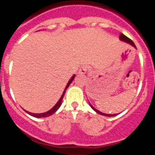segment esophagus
Returning a JSON list of instances; mask_svg holds the SVG:
<instances>
[{
	"label": "esophagus",
	"mask_w": 155,
	"mask_h": 155,
	"mask_svg": "<svg viewBox=\"0 0 155 155\" xmlns=\"http://www.w3.org/2000/svg\"><path fill=\"white\" fill-rule=\"evenodd\" d=\"M87 72V67L86 66H82V67H80V69H79V75H85Z\"/></svg>",
	"instance_id": "1"
}]
</instances>
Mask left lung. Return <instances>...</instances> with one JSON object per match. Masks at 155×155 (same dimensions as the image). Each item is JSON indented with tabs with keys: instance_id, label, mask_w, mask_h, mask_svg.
<instances>
[{
	"instance_id": "1",
	"label": "left lung",
	"mask_w": 155,
	"mask_h": 155,
	"mask_svg": "<svg viewBox=\"0 0 155 155\" xmlns=\"http://www.w3.org/2000/svg\"><path fill=\"white\" fill-rule=\"evenodd\" d=\"M119 40H121V41L125 42V43H128V44H130V45H131V46H132L133 47H134V48H135V49H137L136 47H135V45H134V43L132 42V40H130V39L128 38V37H127L126 36L124 35L123 34H120V36H119ZM89 105H90L91 108H92V109H93V110L95 111V112H97V113H99V115H105V116H108V117H112V116H115V115H117V114H113V115H112V114H105V113H102V112H100V111L97 110L96 108H94V107L92 106V105H91L90 102H89Z\"/></svg>"
}]
</instances>
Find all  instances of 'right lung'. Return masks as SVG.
Instances as JSON below:
<instances>
[{"label": "right lung", "instance_id": "add662e5", "mask_svg": "<svg viewBox=\"0 0 155 155\" xmlns=\"http://www.w3.org/2000/svg\"><path fill=\"white\" fill-rule=\"evenodd\" d=\"M75 76H76V75H73V76H72V78H71V79H69V82H68L67 85H66V88H65L64 91H63V94H62V96H61V97H60V99H59V101H58V102H56V105H55L54 106H53V108H52L51 109H50V110L47 111V112H43V113H40V114H38V113H37V114L32 113V112H27V111H26V110H24V111H25V112H27V114L30 115H31V116L35 117V118H46V117L50 116V115H53V114L54 113V112H56V111H57L58 109H59V108H60V105H62V101H63V96H64V94H65V92H66V89H67V88L69 87L71 82H73V79H74Z\"/></svg>", "mask_w": 155, "mask_h": 155}]
</instances>
